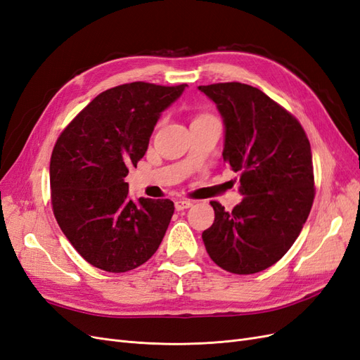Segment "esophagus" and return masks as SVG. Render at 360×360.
I'll return each mask as SVG.
<instances>
[{
    "instance_id": "34e87169",
    "label": "esophagus",
    "mask_w": 360,
    "mask_h": 360,
    "mask_svg": "<svg viewBox=\"0 0 360 360\" xmlns=\"http://www.w3.org/2000/svg\"><path fill=\"white\" fill-rule=\"evenodd\" d=\"M174 205H176V210H184V209H189V207L193 205L192 201H186V200H177L176 202H174Z\"/></svg>"
}]
</instances>
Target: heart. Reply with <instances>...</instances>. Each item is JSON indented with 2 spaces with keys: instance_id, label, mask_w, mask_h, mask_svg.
<instances>
[{
  "instance_id": "1",
  "label": "heart",
  "mask_w": 360,
  "mask_h": 360,
  "mask_svg": "<svg viewBox=\"0 0 360 360\" xmlns=\"http://www.w3.org/2000/svg\"><path fill=\"white\" fill-rule=\"evenodd\" d=\"M198 118H202V117H198Z\"/></svg>"
}]
</instances>
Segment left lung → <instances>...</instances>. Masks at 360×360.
Returning <instances> with one entry per match:
<instances>
[{
  "label": "left lung",
  "mask_w": 360,
  "mask_h": 360,
  "mask_svg": "<svg viewBox=\"0 0 360 360\" xmlns=\"http://www.w3.org/2000/svg\"><path fill=\"white\" fill-rule=\"evenodd\" d=\"M198 90L222 117V156L240 172L243 195L231 212L210 202L214 222L202 242L224 270L257 274L287 254L308 219L314 201L309 141L297 120L255 86L225 82Z\"/></svg>",
  "instance_id": "1"
}]
</instances>
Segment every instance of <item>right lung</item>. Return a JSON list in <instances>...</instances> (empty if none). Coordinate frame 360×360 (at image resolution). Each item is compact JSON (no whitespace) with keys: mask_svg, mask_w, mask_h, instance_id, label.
Here are the masks:
<instances>
[{"mask_svg":"<svg viewBox=\"0 0 360 360\" xmlns=\"http://www.w3.org/2000/svg\"><path fill=\"white\" fill-rule=\"evenodd\" d=\"M186 86L130 82L106 90L76 115L53 147V214L91 266L122 274L144 264L158 250L174 202L134 201L124 177L146 155L162 112Z\"/></svg>","mask_w":360,"mask_h":360,"instance_id":"right-lung-1","label":"right lung"}]
</instances>
